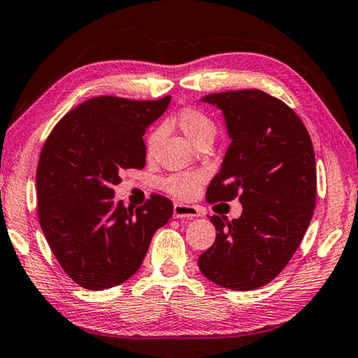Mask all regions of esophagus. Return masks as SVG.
Returning a JSON list of instances; mask_svg holds the SVG:
<instances>
[{
  "mask_svg": "<svg viewBox=\"0 0 358 358\" xmlns=\"http://www.w3.org/2000/svg\"><path fill=\"white\" fill-rule=\"evenodd\" d=\"M173 217L175 218H194V217H201V212L196 206H186V203L177 202L173 206Z\"/></svg>",
  "mask_w": 358,
  "mask_h": 358,
  "instance_id": "obj_1",
  "label": "esophagus"
}]
</instances>
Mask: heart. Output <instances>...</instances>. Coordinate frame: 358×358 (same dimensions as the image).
I'll list each match as a JSON object with an SVG mask.
<instances>
[{
	"mask_svg": "<svg viewBox=\"0 0 358 358\" xmlns=\"http://www.w3.org/2000/svg\"><path fill=\"white\" fill-rule=\"evenodd\" d=\"M177 126L188 135V137L194 141V143L201 145L203 141H212L217 135V122L213 117L206 113L201 108L196 106H185L178 111ZM162 129L156 127L146 135V150L151 152L156 148L159 138H161ZM203 181L202 172H183V173H172L162 180V188L166 189L169 194H172L178 199H188L194 192L199 189L201 183Z\"/></svg>",
	"mask_w": 358,
	"mask_h": 358,
	"instance_id": "1",
	"label": "heart"
}]
</instances>
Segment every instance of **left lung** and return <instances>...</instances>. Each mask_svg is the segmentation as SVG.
<instances>
[{"instance_id": "8db88e82", "label": "left lung", "mask_w": 358, "mask_h": 358, "mask_svg": "<svg viewBox=\"0 0 358 358\" xmlns=\"http://www.w3.org/2000/svg\"><path fill=\"white\" fill-rule=\"evenodd\" d=\"M202 100L223 110L232 138L207 202L239 197L242 215L231 223L210 218L217 239L197 263L221 287L255 290L283 271L314 215V146L296 113L263 90H228Z\"/></svg>"}]
</instances>
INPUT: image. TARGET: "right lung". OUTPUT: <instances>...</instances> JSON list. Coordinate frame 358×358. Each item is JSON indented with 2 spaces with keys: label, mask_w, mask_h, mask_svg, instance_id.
Returning a JSON list of instances; mask_svg holds the SVG:
<instances>
[{
  "label": "right lung",
  "mask_w": 358,
  "mask_h": 358,
  "mask_svg": "<svg viewBox=\"0 0 358 358\" xmlns=\"http://www.w3.org/2000/svg\"><path fill=\"white\" fill-rule=\"evenodd\" d=\"M170 97L130 100L101 95L73 108L43 145L36 170L38 218L68 277L105 290L132 277L173 203L151 194L141 207L115 201L119 173L143 169V134Z\"/></svg>",
  "instance_id": "add662e5"
}]
</instances>
